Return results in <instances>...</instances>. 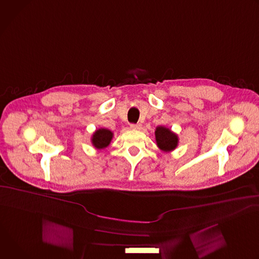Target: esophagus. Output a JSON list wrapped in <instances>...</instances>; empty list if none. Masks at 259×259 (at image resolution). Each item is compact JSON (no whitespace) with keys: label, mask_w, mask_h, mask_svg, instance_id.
Wrapping results in <instances>:
<instances>
[{"label":"esophagus","mask_w":259,"mask_h":259,"mask_svg":"<svg viewBox=\"0 0 259 259\" xmlns=\"http://www.w3.org/2000/svg\"><path fill=\"white\" fill-rule=\"evenodd\" d=\"M130 128L133 129V130H138V129L141 128V125L140 124H131Z\"/></svg>","instance_id":"1"}]
</instances>
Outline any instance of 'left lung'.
Masks as SVG:
<instances>
[{
  "label": "left lung",
  "instance_id": "8db88e82",
  "mask_svg": "<svg viewBox=\"0 0 259 259\" xmlns=\"http://www.w3.org/2000/svg\"><path fill=\"white\" fill-rule=\"evenodd\" d=\"M155 136L157 145L161 151L169 153L176 149L178 144V137L169 128H166L164 126L157 127L155 131Z\"/></svg>",
  "mask_w": 259,
  "mask_h": 259
}]
</instances>
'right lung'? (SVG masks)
Masks as SVG:
<instances>
[{
    "mask_svg": "<svg viewBox=\"0 0 259 259\" xmlns=\"http://www.w3.org/2000/svg\"><path fill=\"white\" fill-rule=\"evenodd\" d=\"M113 137H114V133L112 131L105 128H100L93 133L91 142L97 150H101V149H105L106 146L109 145Z\"/></svg>",
    "mask_w": 259,
    "mask_h": 259,
    "instance_id": "add662e5",
    "label": "right lung"
}]
</instances>
